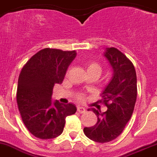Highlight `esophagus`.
Wrapping results in <instances>:
<instances>
[{"instance_id": "1", "label": "esophagus", "mask_w": 157, "mask_h": 157, "mask_svg": "<svg viewBox=\"0 0 157 157\" xmlns=\"http://www.w3.org/2000/svg\"><path fill=\"white\" fill-rule=\"evenodd\" d=\"M77 112L80 113V114L85 112V108H84V107H77Z\"/></svg>"}]
</instances>
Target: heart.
<instances>
[{
    "instance_id": "b5f03b06",
    "label": "heart",
    "mask_w": 157,
    "mask_h": 157,
    "mask_svg": "<svg viewBox=\"0 0 157 157\" xmlns=\"http://www.w3.org/2000/svg\"><path fill=\"white\" fill-rule=\"evenodd\" d=\"M86 69L88 73H94L97 75L98 77L100 76L102 73V66L96 62H89L86 64ZM76 99L80 102L85 101V95L84 93H77L76 95Z\"/></svg>"
}]
</instances>
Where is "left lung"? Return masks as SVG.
Listing matches in <instances>:
<instances>
[{
	"instance_id": "left-lung-1",
	"label": "left lung",
	"mask_w": 157,
	"mask_h": 157,
	"mask_svg": "<svg viewBox=\"0 0 157 157\" xmlns=\"http://www.w3.org/2000/svg\"><path fill=\"white\" fill-rule=\"evenodd\" d=\"M104 56L114 70L112 80L100 100L107 111L102 113L92 109L97 116V122L84 128V134L99 143L113 141L122 133L132 116L137 95V75L131 61L114 47L107 48Z\"/></svg>"
}]
</instances>
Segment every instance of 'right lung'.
<instances>
[{
    "mask_svg": "<svg viewBox=\"0 0 157 157\" xmlns=\"http://www.w3.org/2000/svg\"><path fill=\"white\" fill-rule=\"evenodd\" d=\"M76 56L75 50L45 48L32 56L22 68L16 101L23 122L38 138L46 140L61 135L65 118L77 111L72 103L51 101L54 84H62L68 66Z\"/></svg>",
    "mask_w": 157,
    "mask_h": 157,
    "instance_id": "right-lung-1",
    "label": "right lung"
}]
</instances>
